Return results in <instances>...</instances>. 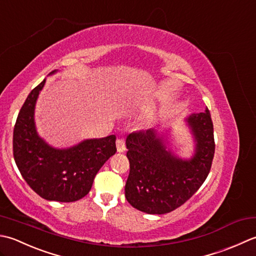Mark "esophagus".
I'll use <instances>...</instances> for the list:
<instances>
[{"label": "esophagus", "mask_w": 256, "mask_h": 256, "mask_svg": "<svg viewBox=\"0 0 256 256\" xmlns=\"http://www.w3.org/2000/svg\"><path fill=\"white\" fill-rule=\"evenodd\" d=\"M116 146H117V151H118V152H124V151L126 150V142H124V140L122 138L117 139Z\"/></svg>", "instance_id": "34e87169"}]
</instances>
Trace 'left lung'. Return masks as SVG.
I'll return each instance as SVG.
<instances>
[{"instance_id":"obj_1","label":"left lung","mask_w":256,"mask_h":256,"mask_svg":"<svg viewBox=\"0 0 256 256\" xmlns=\"http://www.w3.org/2000/svg\"><path fill=\"white\" fill-rule=\"evenodd\" d=\"M196 142L194 158L181 160L166 150L154 130L134 132L126 139L129 176L124 186L127 201L149 214H164L186 203L199 190L211 170L214 134L210 112L188 118Z\"/></svg>"}]
</instances>
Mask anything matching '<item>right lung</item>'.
Returning <instances> with one entry per match:
<instances>
[{"instance_id":"obj_1","label":"right lung","mask_w":256,"mask_h":256,"mask_svg":"<svg viewBox=\"0 0 256 256\" xmlns=\"http://www.w3.org/2000/svg\"><path fill=\"white\" fill-rule=\"evenodd\" d=\"M45 80L26 98L14 126L15 164L30 189L48 201L74 202L90 191L94 179L116 154V136L85 140L70 149H54L35 130L34 107Z\"/></svg>"}]
</instances>
